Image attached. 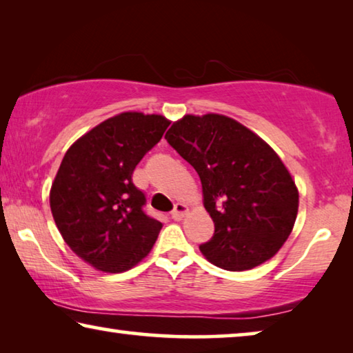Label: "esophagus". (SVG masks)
Here are the masks:
<instances>
[{
	"mask_svg": "<svg viewBox=\"0 0 353 353\" xmlns=\"http://www.w3.org/2000/svg\"><path fill=\"white\" fill-rule=\"evenodd\" d=\"M187 213H188V207L179 202V204L174 205V210L171 212V218L174 221H181Z\"/></svg>",
	"mask_w": 353,
	"mask_h": 353,
	"instance_id": "34e87169",
	"label": "esophagus"
}]
</instances>
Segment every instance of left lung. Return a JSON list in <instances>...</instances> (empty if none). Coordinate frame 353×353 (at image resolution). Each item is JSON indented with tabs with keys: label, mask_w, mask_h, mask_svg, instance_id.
<instances>
[{
	"label": "left lung",
	"mask_w": 353,
	"mask_h": 353,
	"mask_svg": "<svg viewBox=\"0 0 353 353\" xmlns=\"http://www.w3.org/2000/svg\"><path fill=\"white\" fill-rule=\"evenodd\" d=\"M201 177L214 223L201 252L214 266L246 271L277 254L294 225L299 193L272 149L252 130L216 113L187 115L165 135Z\"/></svg>",
	"instance_id": "left-lung-1"
}]
</instances>
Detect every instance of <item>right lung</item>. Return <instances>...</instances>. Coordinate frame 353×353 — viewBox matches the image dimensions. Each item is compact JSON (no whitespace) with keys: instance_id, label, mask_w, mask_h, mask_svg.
<instances>
[{"instance_id":"add662e5","label":"right lung","mask_w":353,"mask_h":353,"mask_svg":"<svg viewBox=\"0 0 353 353\" xmlns=\"http://www.w3.org/2000/svg\"><path fill=\"white\" fill-rule=\"evenodd\" d=\"M168 126L162 115L124 112L65 154L50 193L52 218L71 250L99 271L130 270L157 240L162 223L145 212L132 172Z\"/></svg>"}]
</instances>
